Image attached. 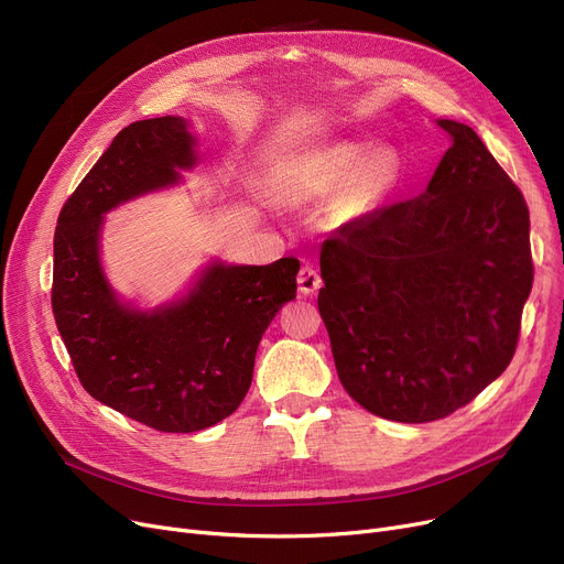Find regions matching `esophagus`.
Returning a JSON list of instances; mask_svg holds the SVG:
<instances>
[{"instance_id":"1","label":"esophagus","mask_w":564,"mask_h":564,"mask_svg":"<svg viewBox=\"0 0 564 564\" xmlns=\"http://www.w3.org/2000/svg\"><path fill=\"white\" fill-rule=\"evenodd\" d=\"M297 285H300V292L304 294V297H313V294L319 290L322 285V279L319 274L313 270V267H302L300 270V276H297Z\"/></svg>"}]
</instances>
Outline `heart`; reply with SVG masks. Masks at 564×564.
<instances>
[{"instance_id":"b5f03b06","label":"heart","mask_w":564,"mask_h":564,"mask_svg":"<svg viewBox=\"0 0 564 564\" xmlns=\"http://www.w3.org/2000/svg\"><path fill=\"white\" fill-rule=\"evenodd\" d=\"M400 177L393 148L361 139H324L290 151L270 171V187L290 210H313L327 203L332 224L361 219L387 198Z\"/></svg>"}]
</instances>
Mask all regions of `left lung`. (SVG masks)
<instances>
[{
  "mask_svg": "<svg viewBox=\"0 0 564 564\" xmlns=\"http://www.w3.org/2000/svg\"><path fill=\"white\" fill-rule=\"evenodd\" d=\"M451 148L413 200L322 245L317 308L345 391L379 419L438 421L512 361L532 288L519 187L473 128L438 118Z\"/></svg>",
  "mask_w": 564,
  "mask_h": 564,
  "instance_id": "obj_1",
  "label": "left lung"
}]
</instances>
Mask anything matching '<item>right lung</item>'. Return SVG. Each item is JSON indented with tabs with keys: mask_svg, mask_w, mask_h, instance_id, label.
I'll list each match as a JSON object with an SVG mask.
<instances>
[{
	"mask_svg": "<svg viewBox=\"0 0 564 564\" xmlns=\"http://www.w3.org/2000/svg\"><path fill=\"white\" fill-rule=\"evenodd\" d=\"M198 137L183 116L118 132L66 200L54 230L52 311L82 387L160 432L213 427L240 406L264 329L297 297V258L272 264L207 260L177 297L143 308L102 264L107 213L183 183Z\"/></svg>",
	"mask_w": 564,
	"mask_h": 564,
	"instance_id": "obj_1",
	"label": "right lung"
}]
</instances>
